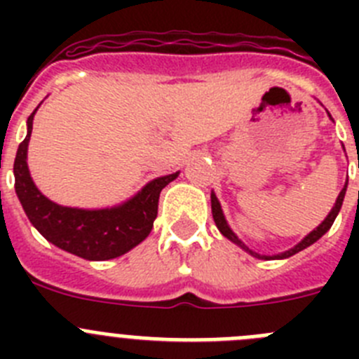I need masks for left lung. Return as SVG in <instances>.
Wrapping results in <instances>:
<instances>
[{
    "instance_id": "1",
    "label": "left lung",
    "mask_w": 359,
    "mask_h": 359,
    "mask_svg": "<svg viewBox=\"0 0 359 359\" xmlns=\"http://www.w3.org/2000/svg\"><path fill=\"white\" fill-rule=\"evenodd\" d=\"M329 116H331V115H329ZM345 190H347V183H345V187H344V189H341L340 196H338V199H336V203H334V207H332V210L329 212L327 217L323 219V223L320 224V226H316V230H313V231H311V233H309V236L304 237V239L300 241V243H298L297 246H294V248L287 250V252H284V253H278V255H273V257L261 255V253L252 252V250H250L248 246H246V244H244L243 241H241L239 237H237L236 233H233V231H231V228L228 226L226 219H224V215H223V210H221V205H219V201H217V198H215L214 192H212V196H210V199H212V215H214L215 226L219 228V231H221V233H223V236L226 237V239H230L231 243H236L237 246H239V248L246 250V252H248L250 255L257 257V259H264V261H269V259H287V257L294 255V253H298V252H302L304 248H307V246H311V244H313V243H316V241H318L320 237H322L323 233H325V231H327L329 228L332 226V223H334L336 215H338V212H340V208H341V203H344Z\"/></svg>"
}]
</instances>
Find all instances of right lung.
<instances>
[{
    "label": "right lung",
    "instance_id": "obj_1",
    "mask_svg": "<svg viewBox=\"0 0 359 359\" xmlns=\"http://www.w3.org/2000/svg\"><path fill=\"white\" fill-rule=\"evenodd\" d=\"M36 111L28 116L27 138L19 144L14 161L15 194L30 223L46 241L88 261H109L140 244L151 233L158 215L160 192L180 172L152 180L118 207L100 210L61 207L41 194L28 170L27 149Z\"/></svg>",
    "mask_w": 359,
    "mask_h": 359
}]
</instances>
